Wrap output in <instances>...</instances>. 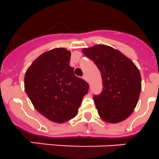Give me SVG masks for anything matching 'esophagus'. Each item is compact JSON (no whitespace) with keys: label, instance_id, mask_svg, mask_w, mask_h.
<instances>
[{"label":"esophagus","instance_id":"1","mask_svg":"<svg viewBox=\"0 0 159 159\" xmlns=\"http://www.w3.org/2000/svg\"><path fill=\"white\" fill-rule=\"evenodd\" d=\"M82 78H83V79L85 80V81H86V82H87V81H88L87 77H86V75H83V77H82Z\"/></svg>","mask_w":159,"mask_h":159}]
</instances>
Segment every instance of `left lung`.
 Masks as SVG:
<instances>
[{
    "label": "left lung",
    "mask_w": 159,
    "mask_h": 159,
    "mask_svg": "<svg viewBox=\"0 0 159 159\" xmlns=\"http://www.w3.org/2000/svg\"><path fill=\"white\" fill-rule=\"evenodd\" d=\"M99 69L103 88L94 100L105 122L116 124L133 113L139 99L141 78L139 69L119 50L104 44L82 49Z\"/></svg>",
    "instance_id": "left-lung-1"
}]
</instances>
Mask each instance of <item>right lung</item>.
<instances>
[{
	"label": "right lung",
	"instance_id": "1",
	"mask_svg": "<svg viewBox=\"0 0 159 159\" xmlns=\"http://www.w3.org/2000/svg\"><path fill=\"white\" fill-rule=\"evenodd\" d=\"M71 52L64 48L45 52L27 69L25 91L34 108L52 122L75 117L89 85L69 65Z\"/></svg>",
	"mask_w": 159,
	"mask_h": 159
}]
</instances>
